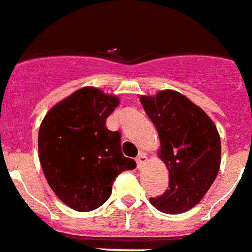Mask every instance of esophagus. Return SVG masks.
<instances>
[{"label":"esophagus","mask_w":252,"mask_h":252,"mask_svg":"<svg viewBox=\"0 0 252 252\" xmlns=\"http://www.w3.org/2000/svg\"><path fill=\"white\" fill-rule=\"evenodd\" d=\"M147 160H148L147 155H145L144 152H140V155L137 156V158H136V162H137V168H139V169L143 168L144 164L147 162Z\"/></svg>","instance_id":"1"}]
</instances>
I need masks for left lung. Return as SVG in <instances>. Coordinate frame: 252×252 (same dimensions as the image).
<instances>
[{"label": "left lung", "instance_id": "1", "mask_svg": "<svg viewBox=\"0 0 252 252\" xmlns=\"http://www.w3.org/2000/svg\"><path fill=\"white\" fill-rule=\"evenodd\" d=\"M140 101L158 132V157L169 170V189L151 203L165 214L185 213L205 197L220 172V133L206 112L180 92L162 90L141 95Z\"/></svg>", "mask_w": 252, "mask_h": 252}]
</instances>
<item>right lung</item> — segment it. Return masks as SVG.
I'll return each instance as SVG.
<instances>
[{
	"label": "right lung",
	"mask_w": 252,
	"mask_h": 252,
	"mask_svg": "<svg viewBox=\"0 0 252 252\" xmlns=\"http://www.w3.org/2000/svg\"><path fill=\"white\" fill-rule=\"evenodd\" d=\"M120 104L116 95L83 87L42 120L38 153L50 188L67 206L91 211L109 198L115 178L136 162L122 152V136L105 126Z\"/></svg>",
	"instance_id": "right-lung-1"
}]
</instances>
